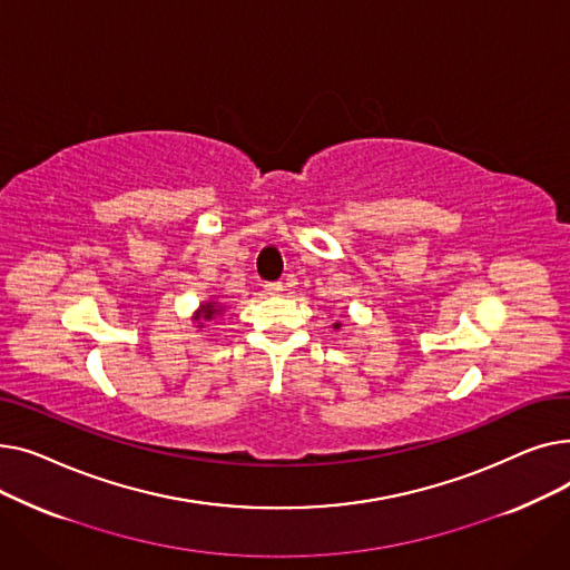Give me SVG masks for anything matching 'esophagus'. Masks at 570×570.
Segmentation results:
<instances>
[{
    "mask_svg": "<svg viewBox=\"0 0 570 570\" xmlns=\"http://www.w3.org/2000/svg\"><path fill=\"white\" fill-rule=\"evenodd\" d=\"M263 288L267 295H279L284 291V284L282 282H265Z\"/></svg>",
    "mask_w": 570,
    "mask_h": 570,
    "instance_id": "esophagus-1",
    "label": "esophagus"
}]
</instances>
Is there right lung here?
Segmentation results:
<instances>
[{"instance_id": "add662e5", "label": "right lung", "mask_w": 570, "mask_h": 570, "mask_svg": "<svg viewBox=\"0 0 570 570\" xmlns=\"http://www.w3.org/2000/svg\"><path fill=\"white\" fill-rule=\"evenodd\" d=\"M222 309H217V303H207L203 309H200V314H198V318H205V321H209L213 318L215 314H219Z\"/></svg>"}]
</instances>
